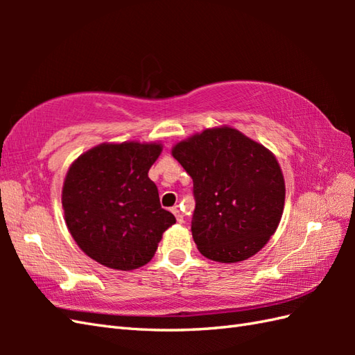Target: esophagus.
I'll list each match as a JSON object with an SVG mask.
<instances>
[{
  "label": "esophagus",
  "instance_id": "1",
  "mask_svg": "<svg viewBox=\"0 0 355 355\" xmlns=\"http://www.w3.org/2000/svg\"><path fill=\"white\" fill-rule=\"evenodd\" d=\"M171 212H172L173 215H175L177 221H178L180 224L183 223V215H182V212H180V210H178V207H172V209H171Z\"/></svg>",
  "mask_w": 355,
  "mask_h": 355
}]
</instances>
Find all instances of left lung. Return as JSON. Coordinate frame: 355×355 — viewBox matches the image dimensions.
Returning <instances> with one entry per match:
<instances>
[{
    "label": "left lung",
    "instance_id": "8db88e82",
    "mask_svg": "<svg viewBox=\"0 0 355 355\" xmlns=\"http://www.w3.org/2000/svg\"><path fill=\"white\" fill-rule=\"evenodd\" d=\"M172 157L192 177V236L207 259L245 261L281 223L285 182L275 154L232 126L178 141Z\"/></svg>",
    "mask_w": 355,
    "mask_h": 355
}]
</instances>
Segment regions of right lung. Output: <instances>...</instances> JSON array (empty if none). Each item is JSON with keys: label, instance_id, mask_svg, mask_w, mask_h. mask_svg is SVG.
<instances>
[{"label": "right lung", "instance_id": "add662e5", "mask_svg": "<svg viewBox=\"0 0 355 355\" xmlns=\"http://www.w3.org/2000/svg\"><path fill=\"white\" fill-rule=\"evenodd\" d=\"M162 143H101L67 172L62 209L79 248L102 266L130 271L154 258L175 216L148 177Z\"/></svg>", "mask_w": 355, "mask_h": 355}]
</instances>
